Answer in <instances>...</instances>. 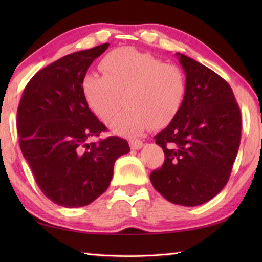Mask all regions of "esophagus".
<instances>
[{
	"instance_id": "34e87169",
	"label": "esophagus",
	"mask_w": 262,
	"mask_h": 262,
	"mask_svg": "<svg viewBox=\"0 0 262 262\" xmlns=\"http://www.w3.org/2000/svg\"><path fill=\"white\" fill-rule=\"evenodd\" d=\"M129 145L133 150H139L143 147V142L140 140H130Z\"/></svg>"
}]
</instances>
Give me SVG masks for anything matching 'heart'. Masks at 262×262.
<instances>
[{"label": "heart", "mask_w": 262, "mask_h": 262, "mask_svg": "<svg viewBox=\"0 0 262 262\" xmlns=\"http://www.w3.org/2000/svg\"><path fill=\"white\" fill-rule=\"evenodd\" d=\"M99 67L103 76L90 73L83 77L82 94L90 110L103 121L113 117L122 97L127 108L110 121V128L117 134L134 136L149 126L164 127L183 106L187 82L178 66L123 47L106 54Z\"/></svg>", "instance_id": "1"}]
</instances>
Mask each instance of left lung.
Listing matches in <instances>:
<instances>
[{"label": "left lung", "instance_id": "8db88e82", "mask_svg": "<svg viewBox=\"0 0 262 262\" xmlns=\"http://www.w3.org/2000/svg\"><path fill=\"white\" fill-rule=\"evenodd\" d=\"M177 57L187 90L178 114L155 136L165 161L150 180L166 200L194 207L227 185L241 144L242 117L227 81L188 56Z\"/></svg>", "mask_w": 262, "mask_h": 262}]
</instances>
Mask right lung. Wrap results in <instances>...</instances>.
I'll return each instance as SVG.
<instances>
[{
  "label": "right lung",
  "instance_id": "obj_1",
  "mask_svg": "<svg viewBox=\"0 0 262 262\" xmlns=\"http://www.w3.org/2000/svg\"><path fill=\"white\" fill-rule=\"evenodd\" d=\"M108 45L72 53L39 70L17 111L19 147L35 183L66 208L84 207L100 196L112 180L115 161L130 150L118 136L88 143L106 127L89 108L81 84Z\"/></svg>",
  "mask_w": 262,
  "mask_h": 262
}]
</instances>
